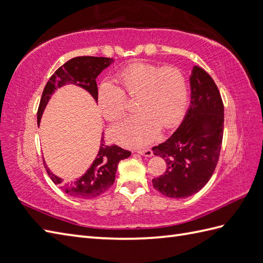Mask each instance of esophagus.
Listing matches in <instances>:
<instances>
[{
  "label": "esophagus",
  "mask_w": 263,
  "mask_h": 263,
  "mask_svg": "<svg viewBox=\"0 0 263 263\" xmlns=\"http://www.w3.org/2000/svg\"><path fill=\"white\" fill-rule=\"evenodd\" d=\"M139 155H141V156H143V157H151L152 156V150H150V149H143V150H138L137 151Z\"/></svg>",
  "instance_id": "34e87169"
}]
</instances>
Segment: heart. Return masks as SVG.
I'll return each instance as SVG.
<instances>
[{
	"label": "heart",
	"mask_w": 263,
	"mask_h": 263,
	"mask_svg": "<svg viewBox=\"0 0 263 263\" xmlns=\"http://www.w3.org/2000/svg\"><path fill=\"white\" fill-rule=\"evenodd\" d=\"M113 84L104 82L97 89V105L109 121L122 117L125 96L136 97L137 114L111 127L113 141L125 146H143L157 138L162 129L179 122L187 105V79L180 69L146 62H136L122 68Z\"/></svg>",
	"instance_id": "obj_1"
}]
</instances>
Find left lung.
<instances>
[{
  "instance_id": "8db88e82",
  "label": "left lung",
  "mask_w": 263,
  "mask_h": 263,
  "mask_svg": "<svg viewBox=\"0 0 263 263\" xmlns=\"http://www.w3.org/2000/svg\"><path fill=\"white\" fill-rule=\"evenodd\" d=\"M191 104L173 136L152 148L163 158L167 169L152 179L162 195L186 198L203 188L214 173L221 152L224 130V105L213 78L198 66L191 77Z\"/></svg>"
}]
</instances>
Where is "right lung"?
I'll list each match as a JSON object with an SVG mask.
<instances>
[{
	"mask_svg": "<svg viewBox=\"0 0 263 263\" xmlns=\"http://www.w3.org/2000/svg\"><path fill=\"white\" fill-rule=\"evenodd\" d=\"M112 63H114L113 58L82 56L72 58L59 67L49 79L42 91L38 114H36L38 126L42 113L49 100L51 99V95L54 93V90L65 85H75L85 89L91 95L95 102H97L96 78ZM130 156V151L122 149L117 144L106 145L104 143L102 134L100 149L93 163L90 164L86 173L75 180L64 181L63 178L54 175L46 166V162L45 167L51 180L67 195L77 199H91L101 196L114 184L119 162Z\"/></svg>",
	"mask_w": 263,
	"mask_h": 263,
	"instance_id": "add662e5",
	"label": "right lung"
}]
</instances>
